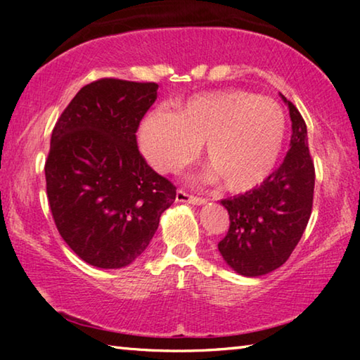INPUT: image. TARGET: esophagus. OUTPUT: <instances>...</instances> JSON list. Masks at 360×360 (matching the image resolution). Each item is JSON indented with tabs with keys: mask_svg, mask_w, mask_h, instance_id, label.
<instances>
[{
	"mask_svg": "<svg viewBox=\"0 0 360 360\" xmlns=\"http://www.w3.org/2000/svg\"><path fill=\"white\" fill-rule=\"evenodd\" d=\"M176 202H179V203H191V205L200 206V205H205L206 200L202 198V197H193V195H188L187 192L181 191V188H179V191L176 192Z\"/></svg>",
	"mask_w": 360,
	"mask_h": 360,
	"instance_id": "34e87169",
	"label": "esophagus"
}]
</instances>
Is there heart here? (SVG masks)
<instances>
[{"mask_svg": "<svg viewBox=\"0 0 360 360\" xmlns=\"http://www.w3.org/2000/svg\"><path fill=\"white\" fill-rule=\"evenodd\" d=\"M139 148L160 173L174 172L203 144L208 178L229 192L251 191L275 169L285 139L283 109L245 90L195 95L173 112H149Z\"/></svg>", "mask_w": 360, "mask_h": 360, "instance_id": "obj_1", "label": "heart"}]
</instances>
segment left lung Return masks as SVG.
Listing matches in <instances>:
<instances>
[{
    "label": "left lung",
    "instance_id": "8db88e82",
    "mask_svg": "<svg viewBox=\"0 0 360 360\" xmlns=\"http://www.w3.org/2000/svg\"><path fill=\"white\" fill-rule=\"evenodd\" d=\"M292 120L290 149L276 172L259 187L221 200L230 229L219 252L243 276H262L281 266L300 241L311 216L314 165L308 149L307 124L285 100Z\"/></svg>",
    "mask_w": 360,
    "mask_h": 360
}]
</instances>
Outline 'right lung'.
<instances>
[{
  "instance_id": "right-lung-1",
  "label": "right lung",
  "mask_w": 360,
  "mask_h": 360,
  "mask_svg": "<svg viewBox=\"0 0 360 360\" xmlns=\"http://www.w3.org/2000/svg\"><path fill=\"white\" fill-rule=\"evenodd\" d=\"M157 89L100 79L79 90L53 127L44 168L49 205L66 245L96 268L135 262L176 198V187L136 144Z\"/></svg>"
}]
</instances>
